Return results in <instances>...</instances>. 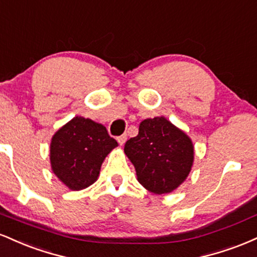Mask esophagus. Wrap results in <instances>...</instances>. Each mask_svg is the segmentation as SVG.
<instances>
[{
  "label": "esophagus",
  "instance_id": "1",
  "mask_svg": "<svg viewBox=\"0 0 257 257\" xmlns=\"http://www.w3.org/2000/svg\"><path fill=\"white\" fill-rule=\"evenodd\" d=\"M117 140H118V143H119V145H120V146H122V145H124V144H125V141H126V134H123V135H120V137L117 138Z\"/></svg>",
  "mask_w": 257,
  "mask_h": 257
}]
</instances>
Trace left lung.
<instances>
[{
    "label": "left lung",
    "instance_id": "left-lung-1",
    "mask_svg": "<svg viewBox=\"0 0 257 257\" xmlns=\"http://www.w3.org/2000/svg\"><path fill=\"white\" fill-rule=\"evenodd\" d=\"M124 153L137 170L138 181L156 194L176 190L190 174L194 159L188 135L163 116L144 119L139 134L125 143Z\"/></svg>",
    "mask_w": 257,
    "mask_h": 257
}]
</instances>
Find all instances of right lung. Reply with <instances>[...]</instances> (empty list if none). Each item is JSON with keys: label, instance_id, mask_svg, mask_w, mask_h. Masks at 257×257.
I'll return each instance as SVG.
<instances>
[{"label": "right lung", "instance_id": "add662e5", "mask_svg": "<svg viewBox=\"0 0 257 257\" xmlns=\"http://www.w3.org/2000/svg\"><path fill=\"white\" fill-rule=\"evenodd\" d=\"M117 146L104 125L76 116L53 135L52 170L70 190H83L98 180L102 162Z\"/></svg>", "mask_w": 257, "mask_h": 257}]
</instances>
